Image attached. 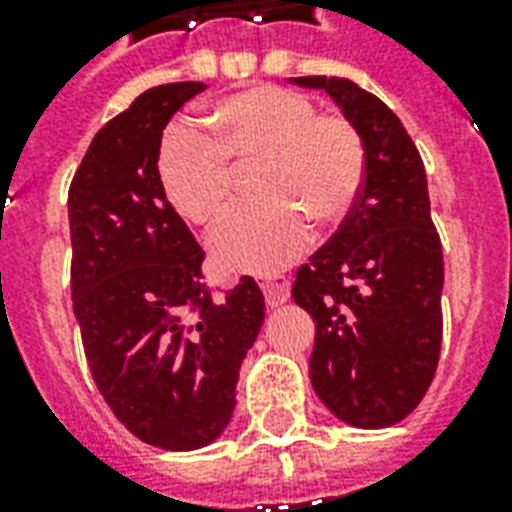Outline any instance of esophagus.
<instances>
[{
  "label": "esophagus",
  "instance_id": "esophagus-1",
  "mask_svg": "<svg viewBox=\"0 0 512 512\" xmlns=\"http://www.w3.org/2000/svg\"><path fill=\"white\" fill-rule=\"evenodd\" d=\"M263 295H265V303L271 305V308H279V305H284L289 300V279H284V276L265 279Z\"/></svg>",
  "mask_w": 512,
  "mask_h": 512
}]
</instances>
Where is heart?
<instances>
[{
    "instance_id": "heart-1",
    "label": "heart",
    "mask_w": 512,
    "mask_h": 512,
    "mask_svg": "<svg viewBox=\"0 0 512 512\" xmlns=\"http://www.w3.org/2000/svg\"><path fill=\"white\" fill-rule=\"evenodd\" d=\"M209 138L175 124L159 151V180L172 207L193 225L228 212L236 170L257 167L260 201L236 209L212 236L228 271L276 273L303 255L311 223L335 225L353 212L366 180V146L342 114H316L303 92L257 84L220 100Z\"/></svg>"
}]
</instances>
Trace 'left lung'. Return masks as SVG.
Masks as SVG:
<instances>
[{
  "mask_svg": "<svg viewBox=\"0 0 512 512\" xmlns=\"http://www.w3.org/2000/svg\"><path fill=\"white\" fill-rule=\"evenodd\" d=\"M327 90L366 146V180L332 239L295 273L292 297L316 321L311 382L342 422L388 428L417 409L441 356L444 252L420 151L377 95L348 79Z\"/></svg>",
  "mask_w": 512,
  "mask_h": 512,
  "instance_id": "1",
  "label": "left lung"
}]
</instances>
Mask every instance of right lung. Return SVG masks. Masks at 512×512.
Instances as JSON below:
<instances>
[{
    "label": "right lung",
    "instance_id": "add662e5",
    "mask_svg": "<svg viewBox=\"0 0 512 512\" xmlns=\"http://www.w3.org/2000/svg\"><path fill=\"white\" fill-rule=\"evenodd\" d=\"M201 82L151 87L100 127L68 188L71 300L116 420L159 449L215 441L265 319L252 276L204 284V249L159 180L162 132Z\"/></svg>",
    "mask_w": 512,
    "mask_h": 512
}]
</instances>
